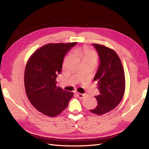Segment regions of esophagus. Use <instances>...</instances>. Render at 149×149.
I'll use <instances>...</instances> for the list:
<instances>
[{"label": "esophagus", "mask_w": 149, "mask_h": 149, "mask_svg": "<svg viewBox=\"0 0 149 149\" xmlns=\"http://www.w3.org/2000/svg\"><path fill=\"white\" fill-rule=\"evenodd\" d=\"M76 95H77V96L79 97V98H83L84 97V94H81V93H76Z\"/></svg>", "instance_id": "1"}]
</instances>
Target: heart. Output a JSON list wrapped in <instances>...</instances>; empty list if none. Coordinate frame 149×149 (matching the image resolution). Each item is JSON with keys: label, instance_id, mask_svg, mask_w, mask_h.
<instances>
[{"label": "heart", "instance_id": "1", "mask_svg": "<svg viewBox=\"0 0 149 149\" xmlns=\"http://www.w3.org/2000/svg\"><path fill=\"white\" fill-rule=\"evenodd\" d=\"M75 53L76 55H77L78 56L81 58L83 61L93 60L96 61L97 59V55L96 52L92 48L87 46H84L82 48L78 49L77 50L75 51ZM71 55H68L65 58V60H66Z\"/></svg>", "mask_w": 149, "mask_h": 149}]
</instances>
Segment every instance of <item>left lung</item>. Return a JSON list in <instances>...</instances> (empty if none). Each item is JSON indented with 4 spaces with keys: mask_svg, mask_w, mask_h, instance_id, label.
<instances>
[{
    "mask_svg": "<svg viewBox=\"0 0 149 149\" xmlns=\"http://www.w3.org/2000/svg\"><path fill=\"white\" fill-rule=\"evenodd\" d=\"M100 58V64L94 81H97L100 95L95 96L97 105L92 113L99 116L110 112L123 100L125 80L124 68L118 54L104 45L94 43Z\"/></svg>",
    "mask_w": 149,
    "mask_h": 149,
    "instance_id": "1",
    "label": "left lung"
}]
</instances>
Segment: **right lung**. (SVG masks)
Wrapping results in <instances>:
<instances>
[{
    "label": "right lung",
    "mask_w": 149,
    "mask_h": 149,
    "mask_svg": "<svg viewBox=\"0 0 149 149\" xmlns=\"http://www.w3.org/2000/svg\"><path fill=\"white\" fill-rule=\"evenodd\" d=\"M77 42L48 43L37 49L26 63L24 84L26 94L36 109L55 117L67 107L73 93L57 87L56 77L66 53Z\"/></svg>",
    "instance_id": "1"
}]
</instances>
